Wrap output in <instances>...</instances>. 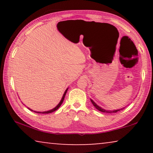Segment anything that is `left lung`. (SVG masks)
Masks as SVG:
<instances>
[{
  "label": "left lung",
  "mask_w": 153,
  "mask_h": 153,
  "mask_svg": "<svg viewBox=\"0 0 153 153\" xmlns=\"http://www.w3.org/2000/svg\"><path fill=\"white\" fill-rule=\"evenodd\" d=\"M91 102H92V104H93V106H95V107L97 108V109L98 110V111H101V112H104V113H108V114H111V113H116V112H118V111H120V110H123V108H125V107H123V108H119V109H116V110H105L104 109V108H102V107H100V106H98L97 104L95 103V102L93 101V100H91Z\"/></svg>",
  "instance_id": "8db88e82"
}]
</instances>
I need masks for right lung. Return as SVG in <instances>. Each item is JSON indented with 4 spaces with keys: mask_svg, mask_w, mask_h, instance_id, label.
<instances>
[{
    "mask_svg": "<svg viewBox=\"0 0 153 153\" xmlns=\"http://www.w3.org/2000/svg\"><path fill=\"white\" fill-rule=\"evenodd\" d=\"M68 88L66 89V91H65V93H64V94H63V95H62V99H61V100H60V101L59 103H58V105L56 106V107H54L53 108H52V109H51V110L47 111H33V110H32V109H30V108H28V109H30V111H34V112H35V113H37V114H50V113H52V112L55 111L57 110L58 108H59L60 106H61L62 103V102H63L64 98H65V97L66 93H67V91H68Z\"/></svg>",
    "mask_w": 153,
    "mask_h": 153,
    "instance_id": "right-lung-1",
    "label": "right lung"
}]
</instances>
